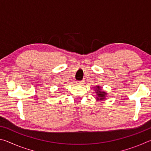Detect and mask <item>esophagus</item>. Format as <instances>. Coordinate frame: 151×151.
I'll return each mask as SVG.
<instances>
[{
    "label": "esophagus",
    "mask_w": 151,
    "mask_h": 151,
    "mask_svg": "<svg viewBox=\"0 0 151 151\" xmlns=\"http://www.w3.org/2000/svg\"><path fill=\"white\" fill-rule=\"evenodd\" d=\"M76 84H78V85H83V84H84V81H78V82H76Z\"/></svg>",
    "instance_id": "34e87169"
}]
</instances>
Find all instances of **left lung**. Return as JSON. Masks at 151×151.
Instances as JSON below:
<instances>
[{"instance_id":"8db88e82","label":"left lung","mask_w":151,"mask_h":151,"mask_svg":"<svg viewBox=\"0 0 151 151\" xmlns=\"http://www.w3.org/2000/svg\"><path fill=\"white\" fill-rule=\"evenodd\" d=\"M95 92L96 93L97 101H104L106 99V93L105 92L102 91L100 86H97L95 88Z\"/></svg>"}]
</instances>
